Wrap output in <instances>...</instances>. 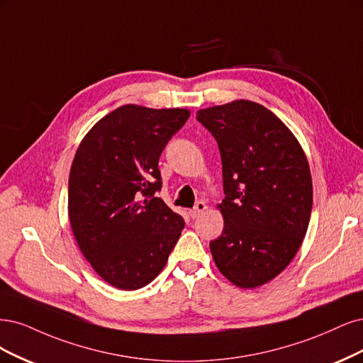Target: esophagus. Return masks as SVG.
I'll return each mask as SVG.
<instances>
[{"label":"esophagus","instance_id":"34e87169","mask_svg":"<svg viewBox=\"0 0 363 363\" xmlns=\"http://www.w3.org/2000/svg\"><path fill=\"white\" fill-rule=\"evenodd\" d=\"M206 209H208L206 203L201 201V202H197V203H196V206L191 209V211H190V216H191L193 218H197V217H201V216L206 211Z\"/></svg>","mask_w":363,"mask_h":363}]
</instances>
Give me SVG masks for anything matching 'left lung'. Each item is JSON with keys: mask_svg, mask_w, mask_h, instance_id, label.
<instances>
[{"mask_svg": "<svg viewBox=\"0 0 363 363\" xmlns=\"http://www.w3.org/2000/svg\"><path fill=\"white\" fill-rule=\"evenodd\" d=\"M196 118L217 140L223 164L225 228L209 249L229 282L258 288L285 270L306 235L312 178L305 150L258 102L214 105Z\"/></svg>", "mask_w": 363, "mask_h": 363, "instance_id": "1", "label": "left lung"}]
</instances>
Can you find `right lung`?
Segmentation results:
<instances>
[{"label": "right lung", "mask_w": 363, "mask_h": 363, "mask_svg": "<svg viewBox=\"0 0 363 363\" xmlns=\"http://www.w3.org/2000/svg\"><path fill=\"white\" fill-rule=\"evenodd\" d=\"M190 111L126 104L81 140L69 173L67 213L84 258L105 282L134 291L166 267L184 218L154 197L158 160Z\"/></svg>", "instance_id": "1"}]
</instances>
